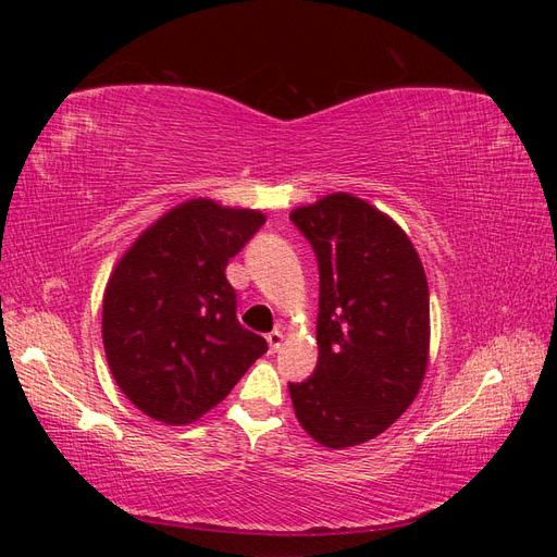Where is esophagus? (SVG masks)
<instances>
[{
	"label": "esophagus",
	"instance_id": "obj_1",
	"mask_svg": "<svg viewBox=\"0 0 557 557\" xmlns=\"http://www.w3.org/2000/svg\"><path fill=\"white\" fill-rule=\"evenodd\" d=\"M267 344H269V350L276 352V350L281 348V344H283V332H278V330L269 332V334H267Z\"/></svg>",
	"mask_w": 557,
	"mask_h": 557
}]
</instances>
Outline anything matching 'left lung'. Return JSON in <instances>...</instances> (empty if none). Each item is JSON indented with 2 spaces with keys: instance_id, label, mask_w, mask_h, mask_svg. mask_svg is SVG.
<instances>
[{
  "instance_id": "1",
  "label": "left lung",
  "mask_w": 557,
  "mask_h": 557,
  "mask_svg": "<svg viewBox=\"0 0 557 557\" xmlns=\"http://www.w3.org/2000/svg\"><path fill=\"white\" fill-rule=\"evenodd\" d=\"M318 272V364L290 383L295 416L320 446L374 440L411 407L430 358L423 262L391 215L350 193L297 207Z\"/></svg>"
}]
</instances>
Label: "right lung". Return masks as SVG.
<instances>
[{
	"label": "right lung",
	"instance_id": "obj_1",
	"mask_svg": "<svg viewBox=\"0 0 557 557\" xmlns=\"http://www.w3.org/2000/svg\"><path fill=\"white\" fill-rule=\"evenodd\" d=\"M267 221L262 211L197 197L146 227L109 276L102 339L125 397L166 425L223 401L267 342L237 320L230 258Z\"/></svg>",
	"mask_w": 557,
	"mask_h": 557
}]
</instances>
